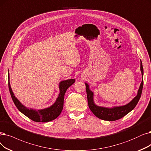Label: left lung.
Here are the masks:
<instances>
[{
    "mask_svg": "<svg viewBox=\"0 0 151 151\" xmlns=\"http://www.w3.org/2000/svg\"><path fill=\"white\" fill-rule=\"evenodd\" d=\"M141 70L142 76L143 77L144 70L141 61ZM86 92L87 95V101H88V107L92 111V112L95 114V115L98 117L99 118L106 120V121H116L120 118H123L125 115H126L128 113H129L131 110H132L134 108V107L137 104L139 100L142 90L143 88V78L141 83L139 87V89L138 90L137 95L131 101H130L129 104L127 105L122 106H116L112 108H104L96 106L94 104L93 102V92L89 89V87L88 84L86 83Z\"/></svg>",
    "mask_w": 151,
    "mask_h": 151,
    "instance_id": "1",
    "label": "left lung"
}]
</instances>
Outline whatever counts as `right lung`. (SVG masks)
Returning <instances> with one entry per match:
<instances>
[{
    "label": "right lung",
    "instance_id": "obj_1",
    "mask_svg": "<svg viewBox=\"0 0 151 151\" xmlns=\"http://www.w3.org/2000/svg\"><path fill=\"white\" fill-rule=\"evenodd\" d=\"M74 82L75 79H69L60 82L59 86L60 93L55 104H53L49 108H45V109L34 110L32 109H28V108L24 106L14 96V94L10 87L9 75V88L11 97L13 100L14 104L20 111L25 114L26 116L36 122L45 123L50 122L56 119L61 114L64 106L65 93L67 89Z\"/></svg>",
    "mask_w": 151,
    "mask_h": 151
}]
</instances>
